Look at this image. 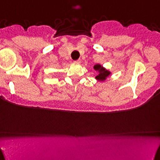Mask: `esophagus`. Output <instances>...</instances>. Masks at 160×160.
I'll list each match as a JSON object with an SVG mask.
<instances>
[{
    "mask_svg": "<svg viewBox=\"0 0 160 160\" xmlns=\"http://www.w3.org/2000/svg\"><path fill=\"white\" fill-rule=\"evenodd\" d=\"M74 63H76V64H80V60H77V61H74Z\"/></svg>",
    "mask_w": 160,
    "mask_h": 160,
    "instance_id": "obj_1",
    "label": "esophagus"
}]
</instances>
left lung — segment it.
<instances>
[{"mask_svg": "<svg viewBox=\"0 0 160 160\" xmlns=\"http://www.w3.org/2000/svg\"><path fill=\"white\" fill-rule=\"evenodd\" d=\"M94 69L98 72V75L95 77V79L98 81L104 82L107 80L109 75L111 74V72L108 69H105V67L102 66L101 64H96L94 66Z\"/></svg>", "mask_w": 160, "mask_h": 160, "instance_id": "obj_1", "label": "left lung"}]
</instances>
